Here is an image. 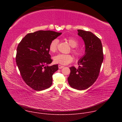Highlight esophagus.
<instances>
[{
  "label": "esophagus",
  "mask_w": 122,
  "mask_h": 122,
  "mask_svg": "<svg viewBox=\"0 0 122 122\" xmlns=\"http://www.w3.org/2000/svg\"><path fill=\"white\" fill-rule=\"evenodd\" d=\"M64 67V66H61V65H58V68H59V69H61V68H63Z\"/></svg>",
  "instance_id": "obj_1"
}]
</instances>
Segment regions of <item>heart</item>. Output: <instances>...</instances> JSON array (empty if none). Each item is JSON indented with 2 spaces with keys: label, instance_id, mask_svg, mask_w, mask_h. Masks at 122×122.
<instances>
[{
  "label": "heart",
  "instance_id": "b5f03b06",
  "mask_svg": "<svg viewBox=\"0 0 122 122\" xmlns=\"http://www.w3.org/2000/svg\"><path fill=\"white\" fill-rule=\"evenodd\" d=\"M65 40L72 47L71 51L73 55L77 58L81 56L83 53V49L76 47L79 44V41L73 37L68 38ZM58 43L59 41L57 39H55L51 42L49 45V50L51 53H55L57 51ZM54 60L56 63L66 65L72 62L73 60V57L71 55L58 54L54 57Z\"/></svg>",
  "mask_w": 122,
  "mask_h": 122
}]
</instances>
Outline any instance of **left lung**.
Listing matches in <instances>:
<instances>
[{
    "label": "left lung",
    "instance_id": "8db88e82",
    "mask_svg": "<svg viewBox=\"0 0 122 122\" xmlns=\"http://www.w3.org/2000/svg\"><path fill=\"white\" fill-rule=\"evenodd\" d=\"M78 35L85 45V55L78 61V68L70 67L67 78L71 87L83 90L89 88L97 80L103 60V48L100 40L90 31L78 29Z\"/></svg>",
    "mask_w": 122,
    "mask_h": 122
}]
</instances>
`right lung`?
<instances>
[{"mask_svg": "<svg viewBox=\"0 0 122 122\" xmlns=\"http://www.w3.org/2000/svg\"><path fill=\"white\" fill-rule=\"evenodd\" d=\"M62 33L39 30L27 34L17 48L16 62L21 76L33 89L41 91L49 88L58 65L48 66L53 60L49 53L51 42Z\"/></svg>", "mask_w": 122, "mask_h": 122, "instance_id": "1", "label": "right lung"}]
</instances>
